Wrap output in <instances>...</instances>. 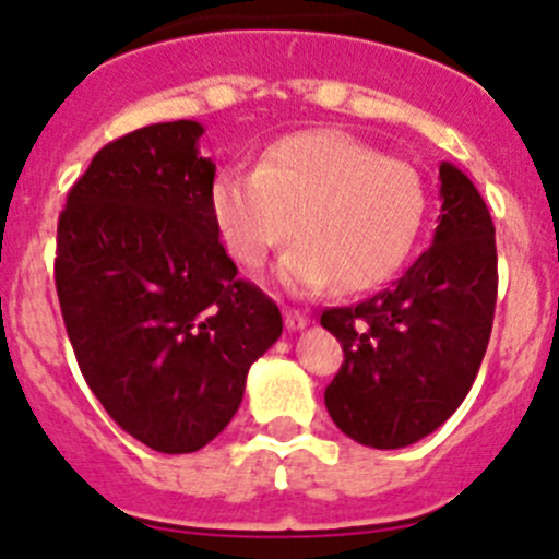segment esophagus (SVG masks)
I'll return each instance as SVG.
<instances>
[{
	"label": "esophagus",
	"mask_w": 559,
	"mask_h": 559,
	"mask_svg": "<svg viewBox=\"0 0 559 559\" xmlns=\"http://www.w3.org/2000/svg\"><path fill=\"white\" fill-rule=\"evenodd\" d=\"M308 321H311V319H308L306 313L295 311V308H286V311H284V324H286V330H289V332L306 330Z\"/></svg>",
	"instance_id": "34e87169"
}]
</instances>
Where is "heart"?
Listing matches in <instances>:
<instances>
[{"instance_id":"obj_1","label":"heart","mask_w":559,"mask_h":559,"mask_svg":"<svg viewBox=\"0 0 559 559\" xmlns=\"http://www.w3.org/2000/svg\"><path fill=\"white\" fill-rule=\"evenodd\" d=\"M211 216L243 267L295 238L278 264L286 289L368 292L414 251L427 186L414 165L354 134L308 129L275 140L253 170L224 167L211 186Z\"/></svg>"}]
</instances>
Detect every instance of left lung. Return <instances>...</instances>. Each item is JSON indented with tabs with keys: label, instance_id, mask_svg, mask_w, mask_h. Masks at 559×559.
I'll use <instances>...</instances> for the list:
<instances>
[{
	"label": "left lung",
	"instance_id": "1",
	"mask_svg": "<svg viewBox=\"0 0 559 559\" xmlns=\"http://www.w3.org/2000/svg\"><path fill=\"white\" fill-rule=\"evenodd\" d=\"M441 222L403 278L321 326L343 346L324 389L332 421L362 447L403 449L430 436L471 392L498 300L495 224L465 173L443 162Z\"/></svg>",
	"mask_w": 559,
	"mask_h": 559
}]
</instances>
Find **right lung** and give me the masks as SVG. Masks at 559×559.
I'll return each instance as SVG.
<instances>
[{"label":"right lung","instance_id":"add662e5","mask_svg":"<svg viewBox=\"0 0 559 559\" xmlns=\"http://www.w3.org/2000/svg\"><path fill=\"white\" fill-rule=\"evenodd\" d=\"M202 132L167 121L107 143L56 229V292L83 379L162 454L197 452L229 425L248 368L284 330L218 243Z\"/></svg>","mask_w":559,"mask_h":559}]
</instances>
